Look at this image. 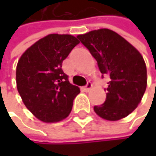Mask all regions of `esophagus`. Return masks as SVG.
<instances>
[{"label": "esophagus", "mask_w": 156, "mask_h": 156, "mask_svg": "<svg viewBox=\"0 0 156 156\" xmlns=\"http://www.w3.org/2000/svg\"><path fill=\"white\" fill-rule=\"evenodd\" d=\"M93 87V84L91 83V82H87V86L84 87V90L86 91V92H88L91 88Z\"/></svg>", "instance_id": "34e87169"}]
</instances>
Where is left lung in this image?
I'll list each match as a JSON object with an SVG mask.
<instances>
[{"label": "left lung", "mask_w": 156, "mask_h": 156, "mask_svg": "<svg viewBox=\"0 0 156 156\" xmlns=\"http://www.w3.org/2000/svg\"><path fill=\"white\" fill-rule=\"evenodd\" d=\"M77 38L98 61L100 72L108 75L107 99L94 107L95 113L108 121L131 114L140 104L147 86V71L141 53L126 40L108 29L91 30Z\"/></svg>", "instance_id": "left-lung-1"}]
</instances>
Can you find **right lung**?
<instances>
[{"label": "right lung", "instance_id": "add662e5", "mask_svg": "<svg viewBox=\"0 0 156 156\" xmlns=\"http://www.w3.org/2000/svg\"><path fill=\"white\" fill-rule=\"evenodd\" d=\"M78 43L70 34H48L28 48L18 61V92L25 107L42 122H59L71 112L80 89L69 83L61 67Z\"/></svg>", "mask_w": 156, "mask_h": 156}]
</instances>
